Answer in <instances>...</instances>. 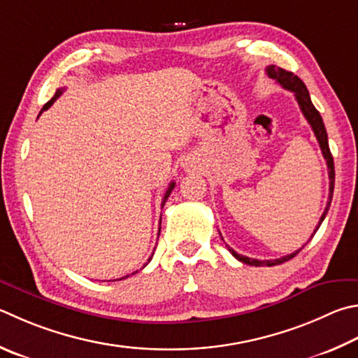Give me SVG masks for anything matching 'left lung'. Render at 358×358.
<instances>
[{"label": "left lung", "instance_id": "1", "mask_svg": "<svg viewBox=\"0 0 358 358\" xmlns=\"http://www.w3.org/2000/svg\"><path fill=\"white\" fill-rule=\"evenodd\" d=\"M266 73H268L269 78H272V80H275L278 84L283 89L287 90H291L292 94H294L296 100L299 103V108H301L302 114L305 115V119H307V122L310 123L311 129H313V133L316 136L317 142H320V147H321V152H322V157L324 159H326L327 162V169H329V199H327V205H326V210H324L322 216L320 219V222H317L316 229L313 231V235L317 231V229H320V225L322 224L324 217H326V214L329 211L330 208V203H332V197H334V186H335V167H334V157L332 153H330V148H329V139H327V131H326V127H324V122H322V117L321 114L317 113V109L313 106V103H311V99H310V94L307 87H305V84L302 83L301 78H297L294 73H291V71H287L283 70L280 67H275V66H269L266 67ZM313 235H311V238H313ZM229 247V245H227ZM229 250L233 257H235L236 259H239L241 263H245V264H250V266H275V264H282L285 262H288V259H291L292 257H296L299 250H296L294 253H289V255H285L282 258H275V259H257V258H249V257H244L241 255V253H238L231 249V247H229Z\"/></svg>", "mask_w": 358, "mask_h": 358}]
</instances>
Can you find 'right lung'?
<instances>
[{"label":"right lung","mask_w":358,"mask_h":358,"mask_svg":"<svg viewBox=\"0 0 358 358\" xmlns=\"http://www.w3.org/2000/svg\"><path fill=\"white\" fill-rule=\"evenodd\" d=\"M61 94H62V89H57L56 90V94H55V96H53V99H51L48 103H45V105H43V108H42V111H41V114L43 113V111H47V109L51 106V105H53V103L57 100V99H59V96H61ZM41 114H38V115H41ZM173 187H175V183H173V181H172V183L171 185H169V187H167V191H166V196H164V199H162V206H164V203H166V200H167V197L169 196H171V192H172V189H173ZM159 231H161V229H159ZM158 236H159V233H158ZM148 262H150V259H148ZM136 272H138V271H136ZM136 272H133V274H136ZM128 275H125V277H122V278H127ZM122 278H119V280H122Z\"/></svg>","instance_id":"1"}]
</instances>
